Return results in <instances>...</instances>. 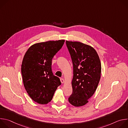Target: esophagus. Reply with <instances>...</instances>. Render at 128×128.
Listing matches in <instances>:
<instances>
[{
  "label": "esophagus",
  "mask_w": 128,
  "mask_h": 128,
  "mask_svg": "<svg viewBox=\"0 0 128 128\" xmlns=\"http://www.w3.org/2000/svg\"><path fill=\"white\" fill-rule=\"evenodd\" d=\"M60 81H61V82L62 84H63V83H64V82H65L64 79L62 78H60Z\"/></svg>",
  "instance_id": "esophagus-1"
}]
</instances>
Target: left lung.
Returning a JSON list of instances; mask_svg holds the SVG:
<instances>
[{"mask_svg":"<svg viewBox=\"0 0 128 128\" xmlns=\"http://www.w3.org/2000/svg\"><path fill=\"white\" fill-rule=\"evenodd\" d=\"M73 64L72 93L69 103L76 107L88 102L99 82L101 65L96 50L90 46L78 42H66Z\"/></svg>","mask_w":128,"mask_h":128,"instance_id":"left-lung-1","label":"left lung"}]
</instances>
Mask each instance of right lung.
<instances>
[{
  "mask_svg": "<svg viewBox=\"0 0 128 128\" xmlns=\"http://www.w3.org/2000/svg\"><path fill=\"white\" fill-rule=\"evenodd\" d=\"M64 40L35 44L25 53L21 66L24 87L30 98L40 104L50 102L58 86L60 78L52 70V60L62 48Z\"/></svg>",
  "mask_w": 128,
  "mask_h": 128,
  "instance_id": "obj_1",
  "label": "right lung"
}]
</instances>
